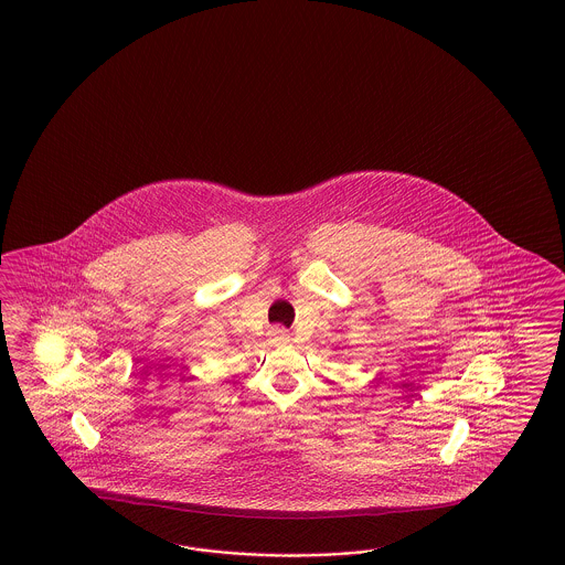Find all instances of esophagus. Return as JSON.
Wrapping results in <instances>:
<instances>
[{
	"instance_id": "obj_1",
	"label": "esophagus",
	"mask_w": 565,
	"mask_h": 565,
	"mask_svg": "<svg viewBox=\"0 0 565 565\" xmlns=\"http://www.w3.org/2000/svg\"><path fill=\"white\" fill-rule=\"evenodd\" d=\"M269 340L274 343H288L290 342V333L284 327H271L269 329Z\"/></svg>"
}]
</instances>
